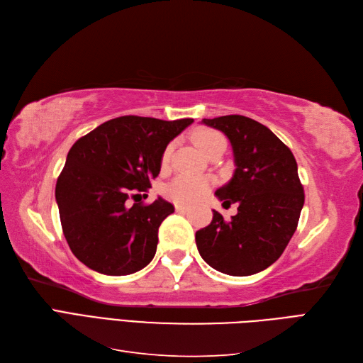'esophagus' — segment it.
<instances>
[{
	"instance_id": "esophagus-1",
	"label": "esophagus",
	"mask_w": 363,
	"mask_h": 363,
	"mask_svg": "<svg viewBox=\"0 0 363 363\" xmlns=\"http://www.w3.org/2000/svg\"><path fill=\"white\" fill-rule=\"evenodd\" d=\"M175 211H177L179 213H184V212L189 211V207L183 206V204H175Z\"/></svg>"
}]
</instances>
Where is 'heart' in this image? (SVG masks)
I'll use <instances>...</instances> for the list:
<instances>
[{"mask_svg": "<svg viewBox=\"0 0 363 363\" xmlns=\"http://www.w3.org/2000/svg\"><path fill=\"white\" fill-rule=\"evenodd\" d=\"M194 144L204 156H207L218 145L225 144L223 135H219L215 130H199L194 135ZM171 145L167 147L162 156V164H167L171 157ZM212 182L203 177H188V175H179L169 184L164 186V195L175 203L180 204H192L199 201L207 194Z\"/></svg>", "mask_w": 363, "mask_h": 363, "instance_id": "b5f03b06", "label": "heart"}]
</instances>
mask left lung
<instances>
[{
    "instance_id": "obj_1",
    "label": "left lung",
    "mask_w": 363,
    "mask_h": 363,
    "mask_svg": "<svg viewBox=\"0 0 363 363\" xmlns=\"http://www.w3.org/2000/svg\"><path fill=\"white\" fill-rule=\"evenodd\" d=\"M228 138L236 169L215 195L223 206L238 203L232 221L213 219L195 233L201 257L213 269L244 277L276 262L295 233L304 204L292 151L257 121L242 115L203 119Z\"/></svg>"
}]
</instances>
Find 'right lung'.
<instances>
[{
    "instance_id": "add662e5",
    "label": "right lung",
    "mask_w": 363,
    "mask_h": 363,
    "mask_svg": "<svg viewBox=\"0 0 363 363\" xmlns=\"http://www.w3.org/2000/svg\"><path fill=\"white\" fill-rule=\"evenodd\" d=\"M192 123V118L119 116L71 147L57 179L56 201L67 242L87 268L128 276L155 257L159 227L174 206L160 196L144 204L138 196H147L164 148Z\"/></svg>"
}]
</instances>
